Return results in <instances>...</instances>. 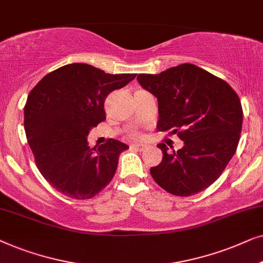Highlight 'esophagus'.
Listing matches in <instances>:
<instances>
[{"instance_id":"esophagus-1","label":"esophagus","mask_w":263,"mask_h":263,"mask_svg":"<svg viewBox=\"0 0 263 263\" xmlns=\"http://www.w3.org/2000/svg\"><path fill=\"white\" fill-rule=\"evenodd\" d=\"M132 147H135V149H137V150H143L144 147H145V145H144V144H140V143H138V144H133L132 145Z\"/></svg>"}]
</instances>
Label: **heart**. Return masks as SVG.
Instances as JSON below:
<instances>
[{
    "mask_svg": "<svg viewBox=\"0 0 263 263\" xmlns=\"http://www.w3.org/2000/svg\"><path fill=\"white\" fill-rule=\"evenodd\" d=\"M135 136H138V133H135Z\"/></svg>",
    "mask_w": 263,
    "mask_h": 263,
    "instance_id": "heart-1",
    "label": "heart"
}]
</instances>
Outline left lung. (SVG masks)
<instances>
[{
  "mask_svg": "<svg viewBox=\"0 0 263 263\" xmlns=\"http://www.w3.org/2000/svg\"><path fill=\"white\" fill-rule=\"evenodd\" d=\"M140 86L158 101V131H172L183 140L177 151L163 153L150 169L158 186L179 197L210 187L236 153L241 137V100L224 80L194 64H180L157 75L140 73Z\"/></svg>",
  "mask_w": 263,
  "mask_h": 263,
  "instance_id": "1",
  "label": "left lung"
}]
</instances>
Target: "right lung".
<instances>
[{
    "instance_id": "obj_1",
    "label": "right lung",
    "mask_w": 263,
    "mask_h": 263,
    "mask_svg": "<svg viewBox=\"0 0 263 263\" xmlns=\"http://www.w3.org/2000/svg\"><path fill=\"white\" fill-rule=\"evenodd\" d=\"M135 77L72 63L47 73L31 90L24 109L26 137L40 174L59 193L86 200L112 181L119 155L128 146L109 138L95 149L88 146L87 136L106 120L108 94Z\"/></svg>"
}]
</instances>
